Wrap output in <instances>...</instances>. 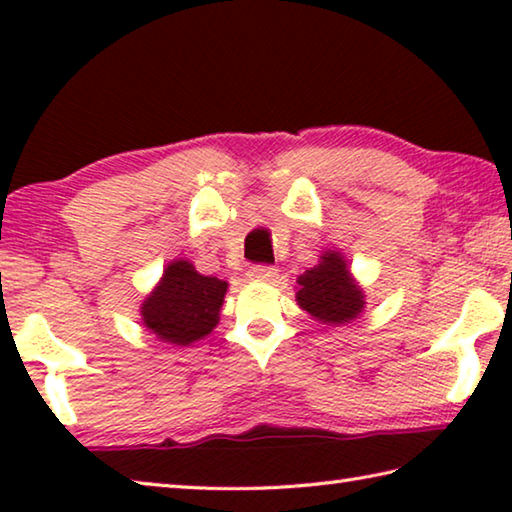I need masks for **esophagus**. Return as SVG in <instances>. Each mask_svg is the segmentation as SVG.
Segmentation results:
<instances>
[{"mask_svg":"<svg viewBox=\"0 0 512 512\" xmlns=\"http://www.w3.org/2000/svg\"><path fill=\"white\" fill-rule=\"evenodd\" d=\"M248 280L253 282H273L277 277V268L271 264H255L248 268Z\"/></svg>","mask_w":512,"mask_h":512,"instance_id":"esophagus-1","label":"esophagus"}]
</instances>
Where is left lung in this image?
I'll list each match as a JSON object with an SVG mask.
<instances>
[{
    "instance_id": "8db88e82",
    "label": "left lung",
    "mask_w": 512,
    "mask_h": 512,
    "mask_svg": "<svg viewBox=\"0 0 512 512\" xmlns=\"http://www.w3.org/2000/svg\"><path fill=\"white\" fill-rule=\"evenodd\" d=\"M296 298L300 307L320 323H348L363 309V293L350 277L345 259L339 253L320 257V264L298 277Z\"/></svg>"
}]
</instances>
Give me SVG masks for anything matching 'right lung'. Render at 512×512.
Here are the masks:
<instances>
[{
    "label": "right lung",
    "instance_id": "1",
    "mask_svg": "<svg viewBox=\"0 0 512 512\" xmlns=\"http://www.w3.org/2000/svg\"><path fill=\"white\" fill-rule=\"evenodd\" d=\"M225 289L228 282L201 275L185 259L171 262L158 287L144 300V325L167 343H194L219 323Z\"/></svg>",
    "mask_w": 512,
    "mask_h": 512
}]
</instances>
